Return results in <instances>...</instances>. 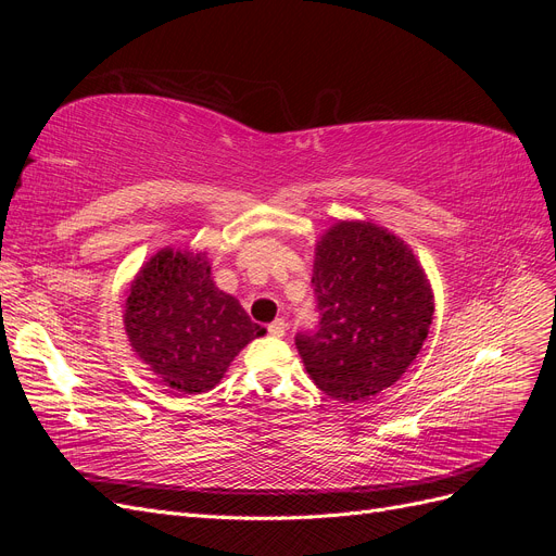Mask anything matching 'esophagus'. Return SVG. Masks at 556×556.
I'll return each mask as SVG.
<instances>
[{"label": "esophagus", "instance_id": "1", "mask_svg": "<svg viewBox=\"0 0 556 556\" xmlns=\"http://www.w3.org/2000/svg\"><path fill=\"white\" fill-rule=\"evenodd\" d=\"M285 331H288V323H285L282 317H278V319H274L271 325H268V333L271 336H276V339H282L285 336Z\"/></svg>", "mask_w": 556, "mask_h": 556}]
</instances>
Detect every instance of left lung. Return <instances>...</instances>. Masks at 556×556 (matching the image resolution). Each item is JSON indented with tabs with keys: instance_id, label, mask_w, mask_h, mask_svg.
<instances>
[{
	"instance_id": "1",
	"label": "left lung",
	"mask_w": 556,
	"mask_h": 556,
	"mask_svg": "<svg viewBox=\"0 0 556 556\" xmlns=\"http://www.w3.org/2000/svg\"><path fill=\"white\" fill-rule=\"evenodd\" d=\"M319 327L296 333L311 380L357 403L392 387L422 350L433 290L413 248L371 220L333 223L315 243Z\"/></svg>"
}]
</instances>
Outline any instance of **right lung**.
<instances>
[{"label": "right lung", "mask_w": 556, "mask_h": 556, "mask_svg": "<svg viewBox=\"0 0 556 556\" xmlns=\"http://www.w3.org/2000/svg\"><path fill=\"white\" fill-rule=\"evenodd\" d=\"M123 323L134 355L182 394L213 390L233 357L266 333L237 296L215 288L206 250L172 245L129 282Z\"/></svg>", "instance_id": "1"}]
</instances>
